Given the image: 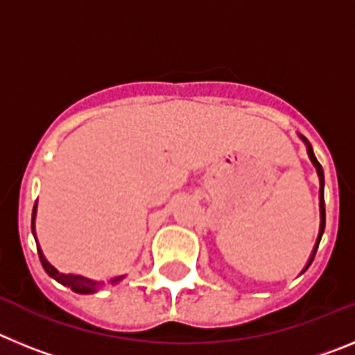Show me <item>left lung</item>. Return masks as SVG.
I'll use <instances>...</instances> for the list:
<instances>
[{
  "instance_id": "1",
  "label": "left lung",
  "mask_w": 355,
  "mask_h": 355,
  "mask_svg": "<svg viewBox=\"0 0 355 355\" xmlns=\"http://www.w3.org/2000/svg\"><path fill=\"white\" fill-rule=\"evenodd\" d=\"M300 139H302L304 144L307 146V155H309V159H311V163L316 167V172H318V178H320V233H318V238H316V243H315V249H313L311 258H309L306 268L302 270V272H306L307 268H309V265L313 263V259H315L316 249H318V243H320V240H322V234H324V229H325V202H324V183H325V180H324V168H322V165H320L318 159H316L315 153H313V147L309 146V142L304 139L302 135H300Z\"/></svg>"
}]
</instances>
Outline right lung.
<instances>
[{
	"mask_svg": "<svg viewBox=\"0 0 355 355\" xmlns=\"http://www.w3.org/2000/svg\"><path fill=\"white\" fill-rule=\"evenodd\" d=\"M35 209H37V205L33 206V215H31V233H33V236H35ZM37 241V238H35ZM37 250H39V258H40V263H42L44 270L48 272V275H51L55 281H58L60 284H64V286H69L72 291H76V293H94V291H97V288L101 286V281H92V279H87L83 277V275H74V274H62V272H58L55 268V266L51 265V263L48 261V259L44 258L42 250H40V247L37 245ZM121 279H124V275H119V277H114L110 283H119Z\"/></svg>",
	"mask_w": 355,
	"mask_h": 355,
	"instance_id": "obj_1",
	"label": "right lung"
}]
</instances>
